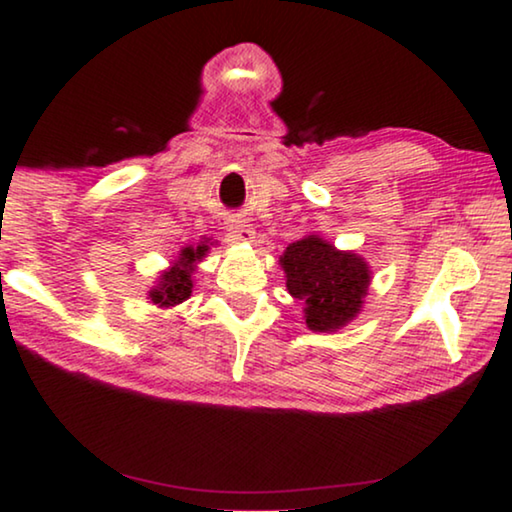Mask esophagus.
<instances>
[{"label": "esophagus", "instance_id": "1", "mask_svg": "<svg viewBox=\"0 0 512 512\" xmlns=\"http://www.w3.org/2000/svg\"><path fill=\"white\" fill-rule=\"evenodd\" d=\"M225 228H228V235L235 239V241H253L255 237V230L250 228V223L244 219V216H230L228 223H225Z\"/></svg>", "mask_w": 512, "mask_h": 512}]
</instances>
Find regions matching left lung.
I'll list each match as a JSON object with an SVG mask.
<instances>
[{"label": "left lung", "mask_w": 512, "mask_h": 512, "mask_svg": "<svg viewBox=\"0 0 512 512\" xmlns=\"http://www.w3.org/2000/svg\"><path fill=\"white\" fill-rule=\"evenodd\" d=\"M280 264L287 273L289 293L305 302L309 329L336 332L357 318L370 284V268L363 257L309 235L289 244Z\"/></svg>", "instance_id": "8db88e82"}]
</instances>
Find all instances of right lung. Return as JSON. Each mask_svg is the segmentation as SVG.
<instances>
[{
    "label": "right lung",
    "instance_id": "1",
    "mask_svg": "<svg viewBox=\"0 0 512 512\" xmlns=\"http://www.w3.org/2000/svg\"><path fill=\"white\" fill-rule=\"evenodd\" d=\"M207 250H210L207 241H201L198 246H185L180 250V257L173 262V266L160 275L158 287L149 291V300L153 305L173 307L192 296V273L196 264L205 257Z\"/></svg>",
    "mask_w": 512,
    "mask_h": 512
}]
</instances>
